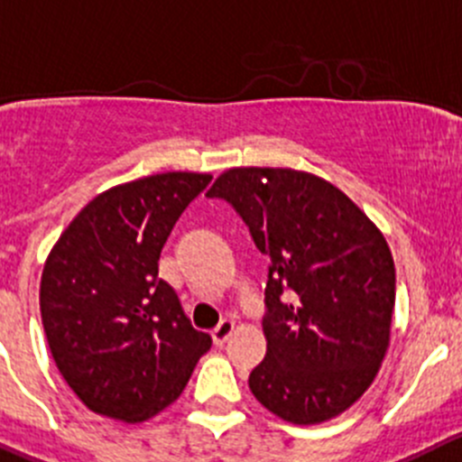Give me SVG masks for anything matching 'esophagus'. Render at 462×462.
I'll list each match as a JSON object with an SVG mask.
<instances>
[{"label": "esophagus", "mask_w": 462, "mask_h": 462, "mask_svg": "<svg viewBox=\"0 0 462 462\" xmlns=\"http://www.w3.org/2000/svg\"><path fill=\"white\" fill-rule=\"evenodd\" d=\"M234 331H236V324L231 322V319H224V322L219 324V327L215 328V331L210 333V336H213V342H215V345L222 346L224 342L228 340V337L234 336Z\"/></svg>", "instance_id": "34e87169"}]
</instances>
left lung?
I'll return each instance as SVG.
<instances>
[{
	"label": "left lung",
	"instance_id": "1",
	"mask_svg": "<svg viewBox=\"0 0 462 462\" xmlns=\"http://www.w3.org/2000/svg\"><path fill=\"white\" fill-rule=\"evenodd\" d=\"M222 197L270 258L267 354L249 390L276 417L319 424L354 406L381 370L394 310L388 243L340 188L290 168H231Z\"/></svg>",
	"mask_w": 462,
	"mask_h": 462
}]
</instances>
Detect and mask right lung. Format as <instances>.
<instances>
[{
    "mask_svg": "<svg viewBox=\"0 0 462 462\" xmlns=\"http://www.w3.org/2000/svg\"><path fill=\"white\" fill-rule=\"evenodd\" d=\"M204 172H162L88 201L51 247L41 315L51 358L92 412L144 421L177 402L210 349L179 297L158 279V258Z\"/></svg>",
    "mask_w": 462,
    "mask_h": 462,
    "instance_id": "obj_1",
    "label": "right lung"
}]
</instances>
